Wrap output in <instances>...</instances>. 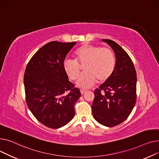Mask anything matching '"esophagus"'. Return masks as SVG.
I'll return each instance as SVG.
<instances>
[{
    "label": "esophagus",
    "instance_id": "esophagus-1",
    "mask_svg": "<svg viewBox=\"0 0 159 159\" xmlns=\"http://www.w3.org/2000/svg\"><path fill=\"white\" fill-rule=\"evenodd\" d=\"M86 92H87V90H83V89L80 90V92H81V94H85Z\"/></svg>",
    "mask_w": 159,
    "mask_h": 159
}]
</instances>
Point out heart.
I'll return each mask as SVG.
<instances>
[{
    "mask_svg": "<svg viewBox=\"0 0 159 159\" xmlns=\"http://www.w3.org/2000/svg\"><path fill=\"white\" fill-rule=\"evenodd\" d=\"M76 60L65 58L63 62V69L71 80H75L80 70H83L78 78L76 85L83 89H88L94 85L95 82H103L113 74L116 67L114 52L107 48H100L91 45H84L75 52Z\"/></svg>",
    "mask_w": 159,
    "mask_h": 159,
    "instance_id": "1",
    "label": "heart"
}]
</instances>
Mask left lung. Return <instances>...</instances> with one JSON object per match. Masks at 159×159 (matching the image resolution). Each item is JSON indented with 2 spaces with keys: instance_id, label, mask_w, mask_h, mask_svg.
Here are the masks:
<instances>
[{
  "instance_id": "obj_1",
  "label": "left lung",
  "mask_w": 159,
  "mask_h": 159,
  "mask_svg": "<svg viewBox=\"0 0 159 159\" xmlns=\"http://www.w3.org/2000/svg\"><path fill=\"white\" fill-rule=\"evenodd\" d=\"M113 49L116 67L113 74L94 91L92 115L101 125L113 127L125 120L136 102L137 74L127 52L113 40L102 39Z\"/></svg>"
}]
</instances>
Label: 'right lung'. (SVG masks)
Segmentation results:
<instances>
[{
  "instance_id": "1",
  "label": "right lung",
  "mask_w": 159,
  "mask_h": 159,
  "mask_svg": "<svg viewBox=\"0 0 159 159\" xmlns=\"http://www.w3.org/2000/svg\"><path fill=\"white\" fill-rule=\"evenodd\" d=\"M76 43H46L33 55L25 70L28 108L39 122L50 128L57 129L70 122L75 114L74 104L81 96L63 69L65 57Z\"/></svg>"
}]
</instances>
